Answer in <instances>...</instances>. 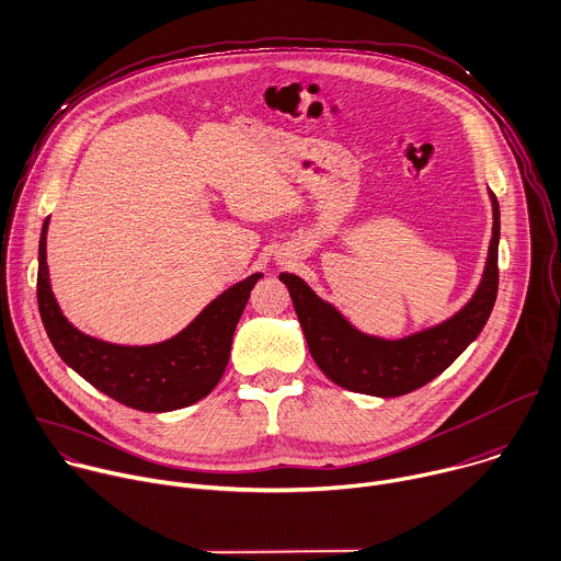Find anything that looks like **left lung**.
<instances>
[{"instance_id":"obj_1","label":"left lung","mask_w":561,"mask_h":561,"mask_svg":"<svg viewBox=\"0 0 561 561\" xmlns=\"http://www.w3.org/2000/svg\"><path fill=\"white\" fill-rule=\"evenodd\" d=\"M493 237L486 267L473 298L444 322L415 331L398 341L356 329L331 302L296 274H280L287 285L311 358L320 371L343 389L396 398L420 389L449 367L484 329L497 298L500 203L493 192Z\"/></svg>"}]
</instances>
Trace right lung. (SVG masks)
I'll list each match as a JSON object with an SVG mask.
<instances>
[{"label": "right lung", "instance_id": "right-lung-1", "mask_svg": "<svg viewBox=\"0 0 561 561\" xmlns=\"http://www.w3.org/2000/svg\"><path fill=\"white\" fill-rule=\"evenodd\" d=\"M46 232L48 218L39 239L37 302L48 339L70 369L112 400L148 413L190 407L218 385L230 360L239 318L263 274H252L222 291L170 341L146 347L112 345L81 333L61 313L48 278Z\"/></svg>", "mask_w": 561, "mask_h": 561}]
</instances>
